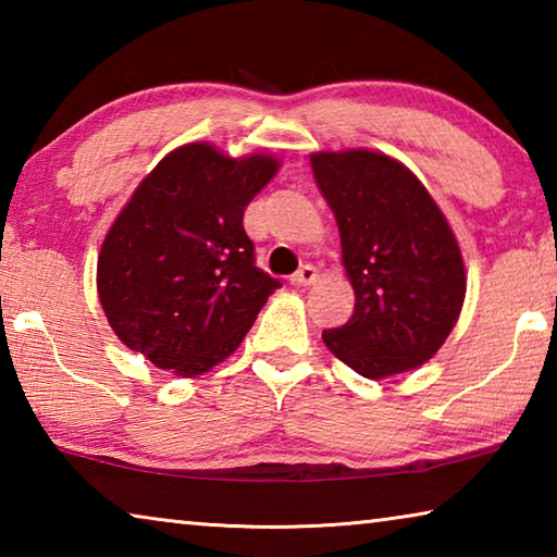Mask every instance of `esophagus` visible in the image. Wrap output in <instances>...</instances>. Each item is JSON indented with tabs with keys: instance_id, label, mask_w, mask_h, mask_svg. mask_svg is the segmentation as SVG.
Returning <instances> with one entry per match:
<instances>
[{
	"instance_id": "1",
	"label": "esophagus",
	"mask_w": 557,
	"mask_h": 557,
	"mask_svg": "<svg viewBox=\"0 0 557 557\" xmlns=\"http://www.w3.org/2000/svg\"><path fill=\"white\" fill-rule=\"evenodd\" d=\"M319 280V272L314 265H301L295 275L289 277V282L295 287H307V285H314V282Z\"/></svg>"
}]
</instances>
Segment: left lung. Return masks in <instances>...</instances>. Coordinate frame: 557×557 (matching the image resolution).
<instances>
[{
  "instance_id": "left-lung-1",
  "label": "left lung",
  "mask_w": 557,
  "mask_h": 557,
  "mask_svg": "<svg viewBox=\"0 0 557 557\" xmlns=\"http://www.w3.org/2000/svg\"><path fill=\"white\" fill-rule=\"evenodd\" d=\"M334 211L354 285V314L322 334L363 379L418 369L445 344L465 305L467 275L455 233L408 166L371 149L312 154Z\"/></svg>"
}]
</instances>
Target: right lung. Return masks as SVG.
I'll use <instances>...</instances> for the list:
<instances>
[{
	"label": "right lung",
	"mask_w": 557,
	"mask_h": 557,
	"mask_svg": "<svg viewBox=\"0 0 557 557\" xmlns=\"http://www.w3.org/2000/svg\"><path fill=\"white\" fill-rule=\"evenodd\" d=\"M268 154L206 143L169 152L102 240L98 295L112 332L157 369L201 375L240 346L280 280L256 268L245 206L275 176Z\"/></svg>",
	"instance_id": "right-lung-1"
}]
</instances>
